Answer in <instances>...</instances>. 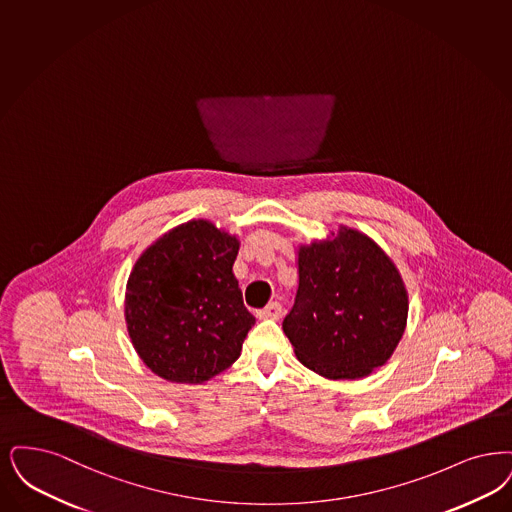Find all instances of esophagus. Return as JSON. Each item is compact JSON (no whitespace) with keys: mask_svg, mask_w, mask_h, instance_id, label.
<instances>
[{"mask_svg":"<svg viewBox=\"0 0 512 512\" xmlns=\"http://www.w3.org/2000/svg\"><path fill=\"white\" fill-rule=\"evenodd\" d=\"M282 316V305L280 303H268L265 308L257 310V318L261 320H278Z\"/></svg>","mask_w":512,"mask_h":512,"instance_id":"esophagus-1","label":"esophagus"}]
</instances>
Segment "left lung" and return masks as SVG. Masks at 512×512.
Returning a JSON list of instances; mask_svg holds the SVG:
<instances>
[{
  "mask_svg": "<svg viewBox=\"0 0 512 512\" xmlns=\"http://www.w3.org/2000/svg\"><path fill=\"white\" fill-rule=\"evenodd\" d=\"M299 286L284 318L297 360L326 379H362L385 366L408 326L400 270L368 234H337L297 247Z\"/></svg>",
  "mask_w": 512,
  "mask_h": 512,
  "instance_id": "1",
  "label": "left lung"
}]
</instances>
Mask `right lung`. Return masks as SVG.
<instances>
[{"label":"right lung","instance_id":"1","mask_svg":"<svg viewBox=\"0 0 512 512\" xmlns=\"http://www.w3.org/2000/svg\"><path fill=\"white\" fill-rule=\"evenodd\" d=\"M240 238L192 219L144 249L125 286L127 333L146 368L202 385L230 368L255 316L232 272Z\"/></svg>","mask_w":512,"mask_h":512}]
</instances>
